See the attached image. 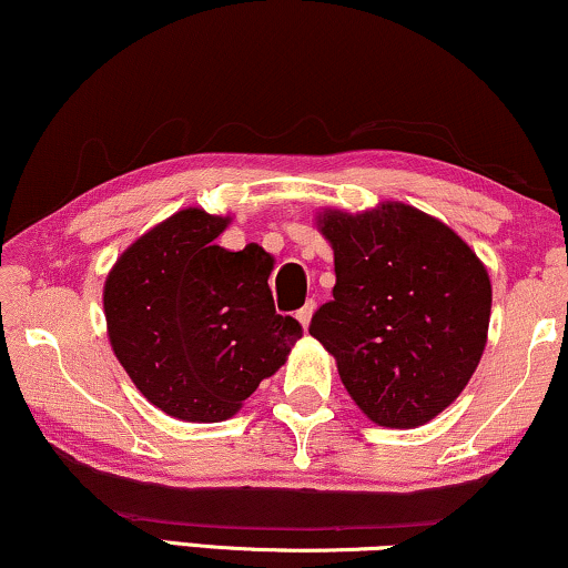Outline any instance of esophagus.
Instances as JSON below:
<instances>
[{
  "label": "esophagus",
  "instance_id": "obj_1",
  "mask_svg": "<svg viewBox=\"0 0 568 568\" xmlns=\"http://www.w3.org/2000/svg\"><path fill=\"white\" fill-rule=\"evenodd\" d=\"M313 311H315V302H313V300H311V302H305V305H302L300 311H297V321L302 323V328H307V326H311Z\"/></svg>",
  "mask_w": 568,
  "mask_h": 568
}]
</instances>
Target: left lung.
Listing matches in <instances>:
<instances>
[{
  "mask_svg": "<svg viewBox=\"0 0 568 568\" xmlns=\"http://www.w3.org/2000/svg\"><path fill=\"white\" fill-rule=\"evenodd\" d=\"M334 250V300L311 336L334 355L352 399L383 428H419L464 392L490 323V276L444 221L386 201L323 209Z\"/></svg>",
  "mask_w": 568,
  "mask_h": 568,
  "instance_id": "8db88e82",
  "label": "left lung"
}]
</instances>
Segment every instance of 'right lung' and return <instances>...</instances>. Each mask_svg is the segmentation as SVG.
I'll return each mask as SVG.
<instances>
[{
  "label": "right lung",
  "mask_w": 568,
  "mask_h": 568,
  "mask_svg": "<svg viewBox=\"0 0 568 568\" xmlns=\"http://www.w3.org/2000/svg\"><path fill=\"white\" fill-rule=\"evenodd\" d=\"M230 216L182 209L132 242L104 284L106 334L140 394L187 423L237 415L286 363L302 326L278 315L274 257L216 245Z\"/></svg>",
  "instance_id": "right-lung-1"
}]
</instances>
